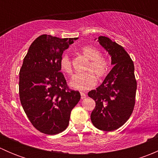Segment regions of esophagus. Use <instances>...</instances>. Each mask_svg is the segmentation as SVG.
Here are the masks:
<instances>
[{
  "label": "esophagus",
  "instance_id": "obj_1",
  "mask_svg": "<svg viewBox=\"0 0 158 158\" xmlns=\"http://www.w3.org/2000/svg\"><path fill=\"white\" fill-rule=\"evenodd\" d=\"M80 94H81V98H82V99H84V98L86 97V95H85V92H80Z\"/></svg>",
  "mask_w": 158,
  "mask_h": 158
}]
</instances>
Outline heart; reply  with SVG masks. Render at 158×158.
Segmentation results:
<instances>
[{"label":"heart","mask_w":158,"mask_h":158,"mask_svg":"<svg viewBox=\"0 0 158 158\" xmlns=\"http://www.w3.org/2000/svg\"><path fill=\"white\" fill-rule=\"evenodd\" d=\"M81 52L89 60L84 73L75 74L72 78L69 85L72 88L80 91L92 89L97 83L96 75L98 78H102L108 74L109 63L105 57L100 56L98 49L92 46H85L80 49ZM60 69L66 74L72 73V62L69 54L64 53L60 60Z\"/></svg>","instance_id":"heart-1"}]
</instances>
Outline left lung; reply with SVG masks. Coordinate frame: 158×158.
I'll use <instances>...</instances> for the list:
<instances>
[{
	"label": "left lung",
	"instance_id": "8db88e82",
	"mask_svg": "<svg viewBox=\"0 0 158 158\" xmlns=\"http://www.w3.org/2000/svg\"><path fill=\"white\" fill-rule=\"evenodd\" d=\"M98 42L109 54L114 67L102 83L88 93L95 102L91 121L99 130L112 131L122 126L133 111L137 89L135 66L128 52L117 43L103 36H98Z\"/></svg>",
	"mask_w": 158,
	"mask_h": 158
}]
</instances>
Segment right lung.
Here are the masks:
<instances>
[{"mask_svg":"<svg viewBox=\"0 0 158 158\" xmlns=\"http://www.w3.org/2000/svg\"><path fill=\"white\" fill-rule=\"evenodd\" d=\"M77 39L41 35L23 59L19 76L20 102L32 125L42 133L63 131L80 100L78 91L68 88L60 66L63 52Z\"/></svg>","mask_w":158,"mask_h":158,"instance_id":"add662e5","label":"right lung"}]
</instances>
